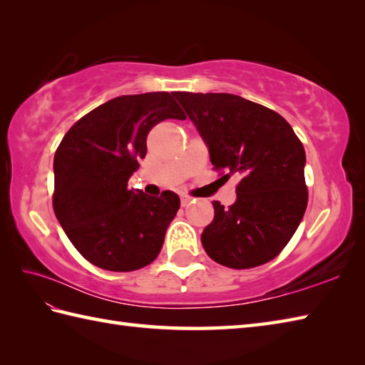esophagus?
<instances>
[{"label": "esophagus", "instance_id": "1", "mask_svg": "<svg viewBox=\"0 0 365 365\" xmlns=\"http://www.w3.org/2000/svg\"><path fill=\"white\" fill-rule=\"evenodd\" d=\"M192 200V197L191 196H188V195H182L180 196V202H182V207H185V205H188L190 202Z\"/></svg>", "mask_w": 365, "mask_h": 365}]
</instances>
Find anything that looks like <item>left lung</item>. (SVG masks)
<instances>
[{
    "instance_id": "1",
    "label": "left lung",
    "mask_w": 365,
    "mask_h": 365,
    "mask_svg": "<svg viewBox=\"0 0 365 365\" xmlns=\"http://www.w3.org/2000/svg\"><path fill=\"white\" fill-rule=\"evenodd\" d=\"M208 145L224 180L237 174V200H213L215 218L200 240L208 257L234 269L273 260L290 242L307 207L306 152L290 123L234 94L175 92Z\"/></svg>"
}]
</instances>
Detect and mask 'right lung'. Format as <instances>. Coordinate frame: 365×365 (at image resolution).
I'll return each instance as SVG.
<instances>
[{"label":"right lung","mask_w":365,"mask_h":365,"mask_svg":"<svg viewBox=\"0 0 365 365\" xmlns=\"http://www.w3.org/2000/svg\"><path fill=\"white\" fill-rule=\"evenodd\" d=\"M187 115L169 92L120 96L75 122L54 153L53 210L84 259L108 271H135L161 251L180 197L128 190L147 153V135Z\"/></svg>","instance_id":"1"}]
</instances>
